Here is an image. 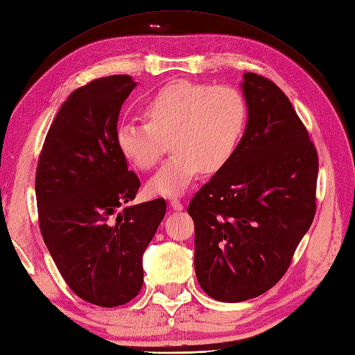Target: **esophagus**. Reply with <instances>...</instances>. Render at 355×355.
Wrapping results in <instances>:
<instances>
[{"mask_svg":"<svg viewBox=\"0 0 355 355\" xmlns=\"http://www.w3.org/2000/svg\"><path fill=\"white\" fill-rule=\"evenodd\" d=\"M170 206L173 211H182L184 209V205L180 200H178V198H171L170 200Z\"/></svg>","mask_w":355,"mask_h":355,"instance_id":"esophagus-1","label":"esophagus"}]
</instances>
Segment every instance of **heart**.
<instances>
[{
	"label": "heart",
	"mask_w": 355,
	"mask_h": 355,
	"mask_svg": "<svg viewBox=\"0 0 355 355\" xmlns=\"http://www.w3.org/2000/svg\"><path fill=\"white\" fill-rule=\"evenodd\" d=\"M143 116L146 122L117 125V149L134 167L150 170L168 140L173 155L148 189L153 196L178 197L200 170L215 173L232 159L245 132L248 105L232 85L178 81L146 101Z\"/></svg>",
	"instance_id": "obj_1"
}]
</instances>
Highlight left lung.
<instances>
[{
  "mask_svg": "<svg viewBox=\"0 0 355 355\" xmlns=\"http://www.w3.org/2000/svg\"><path fill=\"white\" fill-rule=\"evenodd\" d=\"M241 87L248 105L243 140L188 206L198 284L224 302L271 289L316 211L318 153L291 101L257 73H244Z\"/></svg>",
  "mask_w": 355,
  "mask_h": 355,
  "instance_id": "8db88e82",
  "label": "left lung"
}]
</instances>
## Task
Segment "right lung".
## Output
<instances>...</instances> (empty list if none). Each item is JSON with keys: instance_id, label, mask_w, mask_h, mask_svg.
Wrapping results in <instances>:
<instances>
[{"instance_id": "obj_1", "label": "right lung", "mask_w": 355, "mask_h": 355, "mask_svg": "<svg viewBox=\"0 0 355 355\" xmlns=\"http://www.w3.org/2000/svg\"><path fill=\"white\" fill-rule=\"evenodd\" d=\"M129 75L98 78L69 94L43 143L36 171L39 226L60 274L78 297L101 307L135 298L143 253L166 200L128 206L140 179L116 146Z\"/></svg>"}]
</instances>
